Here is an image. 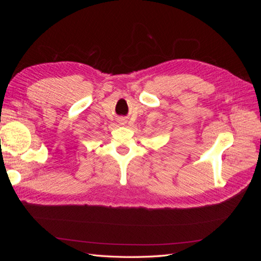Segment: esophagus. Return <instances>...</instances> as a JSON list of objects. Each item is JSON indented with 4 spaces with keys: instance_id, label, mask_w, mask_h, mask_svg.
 I'll use <instances>...</instances> for the list:
<instances>
[{
    "instance_id": "esophagus-1",
    "label": "esophagus",
    "mask_w": 261,
    "mask_h": 261,
    "mask_svg": "<svg viewBox=\"0 0 261 261\" xmlns=\"http://www.w3.org/2000/svg\"><path fill=\"white\" fill-rule=\"evenodd\" d=\"M126 122H127V121H126V118H125V117H121L120 120H118V123H120L121 125H124V124H126Z\"/></svg>"
}]
</instances>
